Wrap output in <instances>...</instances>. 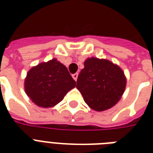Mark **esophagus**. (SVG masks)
Masks as SVG:
<instances>
[{
	"label": "esophagus",
	"instance_id": "obj_1",
	"mask_svg": "<svg viewBox=\"0 0 153 153\" xmlns=\"http://www.w3.org/2000/svg\"><path fill=\"white\" fill-rule=\"evenodd\" d=\"M78 75H79V74H78V73H75V74H72V78H73V79H74V80L76 81L77 79H78Z\"/></svg>",
	"mask_w": 153,
	"mask_h": 153
}]
</instances>
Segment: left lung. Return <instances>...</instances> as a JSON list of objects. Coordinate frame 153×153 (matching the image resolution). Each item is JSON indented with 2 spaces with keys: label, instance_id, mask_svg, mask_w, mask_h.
Instances as JSON below:
<instances>
[{
  "label": "left lung",
  "instance_id": "1",
  "mask_svg": "<svg viewBox=\"0 0 153 153\" xmlns=\"http://www.w3.org/2000/svg\"><path fill=\"white\" fill-rule=\"evenodd\" d=\"M126 85V77L120 67L108 60L91 58L84 62L76 87L89 106L103 111L120 100Z\"/></svg>",
  "mask_w": 153,
  "mask_h": 153
}]
</instances>
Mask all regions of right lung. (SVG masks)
Returning a JSON list of instances; mask_svg holds the SVG:
<instances>
[{
    "label": "right lung",
    "instance_id": "right-lung-1",
    "mask_svg": "<svg viewBox=\"0 0 153 153\" xmlns=\"http://www.w3.org/2000/svg\"><path fill=\"white\" fill-rule=\"evenodd\" d=\"M75 86L76 82L67 67L55 59L32 67L25 82L27 95L35 104L44 108L58 104Z\"/></svg>",
    "mask_w": 153,
    "mask_h": 153
}]
</instances>
